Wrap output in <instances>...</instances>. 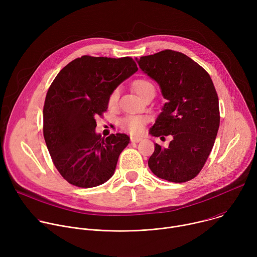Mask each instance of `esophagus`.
Returning <instances> with one entry per match:
<instances>
[{
	"label": "esophagus",
	"instance_id": "obj_1",
	"mask_svg": "<svg viewBox=\"0 0 257 257\" xmlns=\"http://www.w3.org/2000/svg\"><path fill=\"white\" fill-rule=\"evenodd\" d=\"M142 138L141 137H138V136H131V142H134V143H137L139 141H141Z\"/></svg>",
	"mask_w": 257,
	"mask_h": 257
}]
</instances>
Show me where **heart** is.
<instances>
[{"mask_svg":"<svg viewBox=\"0 0 257 257\" xmlns=\"http://www.w3.org/2000/svg\"><path fill=\"white\" fill-rule=\"evenodd\" d=\"M132 86H133L134 91L138 94V96L140 98L145 93H148L149 91H155V87L152 84V82H150L146 79H137L133 82ZM119 93H120V91L118 88H116L111 93V95H109V97H108L109 105H115L117 103L118 98H119ZM145 122H146V120L142 116H128L121 120L120 125L124 130H126L130 133H133V134H137L142 131V128H143Z\"/></svg>","mask_w":257,"mask_h":257,"instance_id":"obj_1","label":"heart"}]
</instances>
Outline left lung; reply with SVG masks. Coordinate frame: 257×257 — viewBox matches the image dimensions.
<instances>
[{
  "mask_svg": "<svg viewBox=\"0 0 257 257\" xmlns=\"http://www.w3.org/2000/svg\"><path fill=\"white\" fill-rule=\"evenodd\" d=\"M135 60L167 99L150 134L173 137L168 148L156 143L149 167L161 179L187 182L204 166L219 127L218 98L212 80L191 58L172 50Z\"/></svg>",
  "mask_w": 257,
  "mask_h": 257,
  "instance_id": "left-lung-1",
  "label": "left lung"
}]
</instances>
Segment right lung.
<instances>
[{
    "label": "right lung",
    "instance_id": "right-lung-1",
    "mask_svg": "<svg viewBox=\"0 0 257 257\" xmlns=\"http://www.w3.org/2000/svg\"><path fill=\"white\" fill-rule=\"evenodd\" d=\"M137 70L129 57L82 56L65 66L50 86L44 137L55 167L70 184L91 188L114 175L130 137H101L95 118L106 111L111 93Z\"/></svg>",
    "mask_w": 257,
    "mask_h": 257
}]
</instances>
